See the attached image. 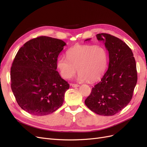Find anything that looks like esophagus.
<instances>
[{"mask_svg": "<svg viewBox=\"0 0 147 147\" xmlns=\"http://www.w3.org/2000/svg\"><path fill=\"white\" fill-rule=\"evenodd\" d=\"M70 86L74 87V88H77V87L79 86V84H74V83H70Z\"/></svg>", "mask_w": 147, "mask_h": 147, "instance_id": "1", "label": "esophagus"}]
</instances>
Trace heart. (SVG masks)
Here are the masks:
<instances>
[{"mask_svg":"<svg viewBox=\"0 0 147 147\" xmlns=\"http://www.w3.org/2000/svg\"><path fill=\"white\" fill-rule=\"evenodd\" d=\"M108 65V53L100 46L76 45L67 52V57L60 56L57 68L61 76L70 79L79 73L80 82H95L104 74Z\"/></svg>","mask_w":147,"mask_h":147,"instance_id":"1","label":"heart"}]
</instances>
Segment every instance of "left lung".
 Instances as JSON below:
<instances>
[{"mask_svg": "<svg viewBox=\"0 0 147 147\" xmlns=\"http://www.w3.org/2000/svg\"><path fill=\"white\" fill-rule=\"evenodd\" d=\"M96 37L104 42L109 51V68L100 82L92 88L84 103L93 112L112 116L132 99L137 82L136 60L131 49L121 39L105 33Z\"/></svg>", "mask_w": 147, "mask_h": 147, "instance_id": "left-lung-1", "label": "left lung"}]
</instances>
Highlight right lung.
Wrapping results in <instances>:
<instances>
[{"label": "right lung", "instance_id": "1", "mask_svg": "<svg viewBox=\"0 0 147 147\" xmlns=\"http://www.w3.org/2000/svg\"><path fill=\"white\" fill-rule=\"evenodd\" d=\"M66 43L40 36L21 47L11 65V88L20 107L36 116L52 113L63 105L69 84L56 71Z\"/></svg>", "mask_w": 147, "mask_h": 147}]
</instances>
